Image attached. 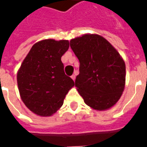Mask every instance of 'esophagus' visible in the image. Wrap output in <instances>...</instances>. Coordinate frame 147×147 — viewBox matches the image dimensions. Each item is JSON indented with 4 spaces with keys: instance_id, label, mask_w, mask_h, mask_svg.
I'll use <instances>...</instances> for the list:
<instances>
[{
    "instance_id": "obj_1",
    "label": "esophagus",
    "mask_w": 147,
    "mask_h": 147,
    "mask_svg": "<svg viewBox=\"0 0 147 147\" xmlns=\"http://www.w3.org/2000/svg\"><path fill=\"white\" fill-rule=\"evenodd\" d=\"M71 79H72L74 81H75V80H76V75H72V76H71Z\"/></svg>"
}]
</instances>
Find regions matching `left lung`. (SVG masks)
<instances>
[{"label":"left lung","mask_w":147,"mask_h":147,"mask_svg":"<svg viewBox=\"0 0 147 147\" xmlns=\"http://www.w3.org/2000/svg\"><path fill=\"white\" fill-rule=\"evenodd\" d=\"M70 46L80 61L76 86L84 102L97 110L113 106L125 85L126 67L119 53L98 34L71 39Z\"/></svg>","instance_id":"1"}]
</instances>
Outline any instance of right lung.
Masks as SVG:
<instances>
[{"instance_id": "1", "label": "right lung", "mask_w": 147, "mask_h": 147, "mask_svg": "<svg viewBox=\"0 0 147 147\" xmlns=\"http://www.w3.org/2000/svg\"><path fill=\"white\" fill-rule=\"evenodd\" d=\"M69 48L67 40L45 39L35 43L17 74L22 101L34 113L49 117L61 108L75 85L65 75L61 57Z\"/></svg>"}]
</instances>
